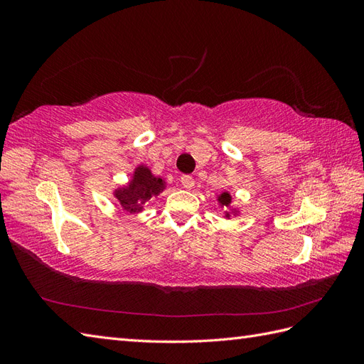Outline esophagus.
<instances>
[{"label": "esophagus", "mask_w": 364, "mask_h": 364, "mask_svg": "<svg viewBox=\"0 0 364 364\" xmlns=\"http://www.w3.org/2000/svg\"><path fill=\"white\" fill-rule=\"evenodd\" d=\"M181 183H182L183 188L191 190L193 186H194V179L191 178V176H182V178H181Z\"/></svg>", "instance_id": "esophagus-1"}]
</instances>
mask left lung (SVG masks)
<instances>
[{"instance_id":"8db88e82","label":"left lung","mask_w":364,"mask_h":364,"mask_svg":"<svg viewBox=\"0 0 364 364\" xmlns=\"http://www.w3.org/2000/svg\"><path fill=\"white\" fill-rule=\"evenodd\" d=\"M217 202H218V205L222 206V208H230V203H232V196H230L228 191H225V193H222V194H218ZM230 214H234V215L238 214V209L232 208V209H230V211H226V213H225V217H226V218H230Z\"/></svg>"}]
</instances>
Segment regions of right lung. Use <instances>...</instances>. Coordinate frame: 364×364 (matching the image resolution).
Returning a JSON list of instances; mask_svg holds the SVG:
<instances>
[{
    "instance_id": "add662e5",
    "label": "right lung",
    "mask_w": 364,
    "mask_h": 364,
    "mask_svg": "<svg viewBox=\"0 0 364 364\" xmlns=\"http://www.w3.org/2000/svg\"><path fill=\"white\" fill-rule=\"evenodd\" d=\"M165 182L161 176H155L144 164H139L132 173V178L126 185L114 190V197L119 206L129 214L144 211V205L151 197L159 196L165 190Z\"/></svg>"
}]
</instances>
